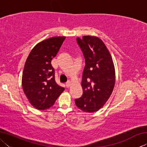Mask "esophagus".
I'll return each instance as SVG.
<instances>
[{
    "mask_svg": "<svg viewBox=\"0 0 147 147\" xmlns=\"http://www.w3.org/2000/svg\"><path fill=\"white\" fill-rule=\"evenodd\" d=\"M71 82H69H69H67V83H66V84H65V86H66V87H67V88H69V87H70V86H71Z\"/></svg>",
    "mask_w": 147,
    "mask_h": 147,
    "instance_id": "esophagus-1",
    "label": "esophagus"
}]
</instances>
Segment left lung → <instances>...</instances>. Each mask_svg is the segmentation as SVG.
Instances as JSON below:
<instances>
[{
  "instance_id": "1",
  "label": "left lung",
  "mask_w": 147,
  "mask_h": 147,
  "mask_svg": "<svg viewBox=\"0 0 147 147\" xmlns=\"http://www.w3.org/2000/svg\"><path fill=\"white\" fill-rule=\"evenodd\" d=\"M85 58L82 88L83 94L75 99L79 109L87 113L98 111L108 101L115 82V67L108 49L100 38L84 36L76 38Z\"/></svg>"
}]
</instances>
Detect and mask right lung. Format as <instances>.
Masks as SVG:
<instances>
[{"label": "right lung", "mask_w": 147, "mask_h": 147, "mask_svg": "<svg viewBox=\"0 0 147 147\" xmlns=\"http://www.w3.org/2000/svg\"><path fill=\"white\" fill-rule=\"evenodd\" d=\"M65 37H54L42 41L30 53L24 64L22 86L34 108L44 110L54 105L64 91L55 81L51 61L56 56Z\"/></svg>", "instance_id": "right-lung-1"}]
</instances>
